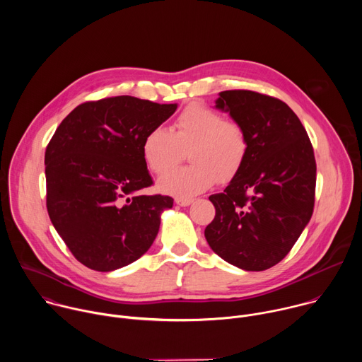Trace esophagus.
I'll use <instances>...</instances> for the list:
<instances>
[{"label": "esophagus", "instance_id": "1", "mask_svg": "<svg viewBox=\"0 0 362 362\" xmlns=\"http://www.w3.org/2000/svg\"><path fill=\"white\" fill-rule=\"evenodd\" d=\"M176 204H179V206H189L192 202H193V199H186V197H176Z\"/></svg>", "mask_w": 362, "mask_h": 362}]
</instances>
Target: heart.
<instances>
[{
    "label": "heart",
    "mask_w": 362,
    "mask_h": 362,
    "mask_svg": "<svg viewBox=\"0 0 362 362\" xmlns=\"http://www.w3.org/2000/svg\"><path fill=\"white\" fill-rule=\"evenodd\" d=\"M247 137L235 122L214 109L200 105L187 106L173 122L170 130L154 127L141 143L147 168L164 175L189 150L192 163L159 180V189L177 197H193L212 187L218 180L228 182L236 176L247 154Z\"/></svg>",
    "instance_id": "obj_1"
}]
</instances>
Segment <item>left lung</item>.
<instances>
[{"mask_svg": "<svg viewBox=\"0 0 362 362\" xmlns=\"http://www.w3.org/2000/svg\"><path fill=\"white\" fill-rule=\"evenodd\" d=\"M215 103L245 130L249 147L226 189L209 196L216 215L204 238L230 265L265 271L284 259L313 216L314 148L298 116L279 98L228 90Z\"/></svg>", "mask_w": 362, "mask_h": 362, "instance_id": "obj_1", "label": "left lung"}]
</instances>
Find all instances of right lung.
Returning <instances> with one entry per match:
<instances>
[{
	"instance_id": "obj_1",
	"label": "right lung",
	"mask_w": 362,
	"mask_h": 362,
	"mask_svg": "<svg viewBox=\"0 0 362 362\" xmlns=\"http://www.w3.org/2000/svg\"><path fill=\"white\" fill-rule=\"evenodd\" d=\"M177 105L117 95L77 106L45 148L47 211L84 267L110 272L144 255L173 199L141 194L153 185L141 154L146 133Z\"/></svg>"
}]
</instances>
